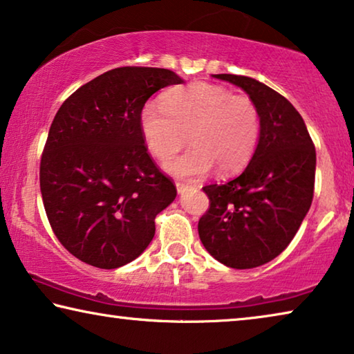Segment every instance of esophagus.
<instances>
[{
	"mask_svg": "<svg viewBox=\"0 0 354 354\" xmlns=\"http://www.w3.org/2000/svg\"><path fill=\"white\" fill-rule=\"evenodd\" d=\"M192 186H189V184H184V183H176V189H178V194H184L187 191V189H191Z\"/></svg>",
	"mask_w": 354,
	"mask_h": 354,
	"instance_id": "obj_1",
	"label": "esophagus"
}]
</instances>
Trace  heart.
<instances>
[{
    "label": "heart",
    "mask_w": 354,
    "mask_h": 354,
    "mask_svg": "<svg viewBox=\"0 0 354 354\" xmlns=\"http://www.w3.org/2000/svg\"><path fill=\"white\" fill-rule=\"evenodd\" d=\"M140 127L146 147L159 162L170 160L189 136L191 149L165 168L178 178H200L214 165L221 173H234L251 160L261 115L251 98L232 95L218 84L194 82L168 95L162 106L146 104Z\"/></svg>",
    "instance_id": "1"
}]
</instances>
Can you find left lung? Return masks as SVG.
<instances>
[{"instance_id": "8db88e82", "label": "left lung", "mask_w": 354, "mask_h": 354, "mask_svg": "<svg viewBox=\"0 0 354 354\" xmlns=\"http://www.w3.org/2000/svg\"><path fill=\"white\" fill-rule=\"evenodd\" d=\"M243 88L261 115L259 143L240 176L203 191L198 221L211 256L232 268H254L286 250L313 200L316 152L302 115L283 95L248 76L213 75Z\"/></svg>"}]
</instances>
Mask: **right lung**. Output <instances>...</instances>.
I'll return each mask as SVG.
<instances>
[{
    "label": "right lung",
    "instance_id": "1",
    "mask_svg": "<svg viewBox=\"0 0 354 354\" xmlns=\"http://www.w3.org/2000/svg\"><path fill=\"white\" fill-rule=\"evenodd\" d=\"M183 82L165 68H114L57 111L41 157V195L55 236L79 261L122 267L154 239L156 216L176 187L147 154L140 115L151 95Z\"/></svg>",
    "mask_w": 354,
    "mask_h": 354
}]
</instances>
